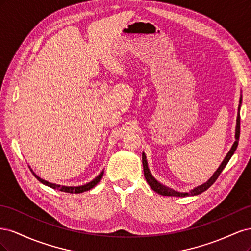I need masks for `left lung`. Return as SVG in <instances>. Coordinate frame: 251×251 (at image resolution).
I'll list each match as a JSON object with an SVG mask.
<instances>
[{
  "label": "left lung",
  "mask_w": 251,
  "mask_h": 251,
  "mask_svg": "<svg viewBox=\"0 0 251 251\" xmlns=\"http://www.w3.org/2000/svg\"><path fill=\"white\" fill-rule=\"evenodd\" d=\"M241 103V100H240ZM239 111H240V107H239ZM239 137H240V113H238V118H237V127H235V141L232 144V147L230 149V151H228V154L226 155V157L224 158L223 162L221 163V165L219 166V169L216 171V173L212 175L211 178L206 182V183H204L198 187L194 188L193 191H191L189 193H179L176 191H173V189L166 187L162 184L159 183V182L151 176L149 168H148V162H147V159H146V155L144 153L142 154V164H143V172H144V177H146V180L149 183V185L151 186V188L153 189L154 192L158 193L159 195H162V196H173V197H185V196H195V195H199L203 192L206 191L207 188H209L212 184L215 183L216 180L218 179V177L220 176V174L222 173V171L224 170V168L226 166V164L228 163L229 159L231 158V156L233 155V153L238 148V143H239Z\"/></svg>",
  "instance_id": "1"
}]
</instances>
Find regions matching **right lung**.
<instances>
[{"label":"right lung","mask_w":251,"mask_h":251,"mask_svg":"<svg viewBox=\"0 0 251 251\" xmlns=\"http://www.w3.org/2000/svg\"><path fill=\"white\" fill-rule=\"evenodd\" d=\"M30 171H31V173L34 175L35 178H36L37 180H39L40 182H42V183L50 186L51 188L58 189V191H60V192H65V193H69V194H79V193H82V192L89 191V189L94 187V186L98 183V182H100V181L101 180L102 175H103V172H102L101 174L98 175V176H97L93 181H91V182H89V183H87V184H85V185H81V186H60V185H57V184L50 183V182H48V181H46V180L41 179L39 176H36V175L33 173L32 170H30Z\"/></svg>","instance_id":"right-lung-1"}]
</instances>
